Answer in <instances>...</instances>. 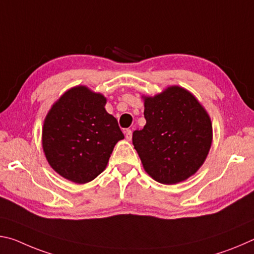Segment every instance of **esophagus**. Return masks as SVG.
Returning <instances> with one entry per match:
<instances>
[{
	"mask_svg": "<svg viewBox=\"0 0 254 254\" xmlns=\"http://www.w3.org/2000/svg\"><path fill=\"white\" fill-rule=\"evenodd\" d=\"M124 133H126V137L127 140L130 141L132 139V130H130V128H127L126 131H124Z\"/></svg>",
	"mask_w": 254,
	"mask_h": 254,
	"instance_id": "34e87169",
	"label": "esophagus"
}]
</instances>
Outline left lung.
<instances>
[{"label": "left lung", "instance_id": "1", "mask_svg": "<svg viewBox=\"0 0 254 254\" xmlns=\"http://www.w3.org/2000/svg\"><path fill=\"white\" fill-rule=\"evenodd\" d=\"M142 130L132 142L143 168L158 183L173 185L194 175L212 144V123L198 101L178 86L145 97Z\"/></svg>", "mask_w": 254, "mask_h": 254}]
</instances>
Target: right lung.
<instances>
[{
    "instance_id": "obj_1",
    "label": "right lung",
    "mask_w": 254,
    "mask_h": 254,
    "mask_svg": "<svg viewBox=\"0 0 254 254\" xmlns=\"http://www.w3.org/2000/svg\"><path fill=\"white\" fill-rule=\"evenodd\" d=\"M106 100L84 86L66 92L51 107L42 130L49 165L64 178L85 184L96 178L124 135Z\"/></svg>"
}]
</instances>
